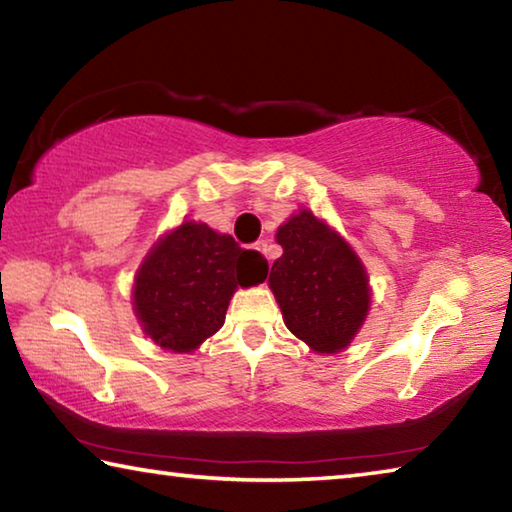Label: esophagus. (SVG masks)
<instances>
[{
  "instance_id": "esophagus-1",
  "label": "esophagus",
  "mask_w": 512,
  "mask_h": 512,
  "mask_svg": "<svg viewBox=\"0 0 512 512\" xmlns=\"http://www.w3.org/2000/svg\"><path fill=\"white\" fill-rule=\"evenodd\" d=\"M255 250H257L259 255H264V257L268 259V264H271V257H268V244H266V241H257V244H255Z\"/></svg>"
}]
</instances>
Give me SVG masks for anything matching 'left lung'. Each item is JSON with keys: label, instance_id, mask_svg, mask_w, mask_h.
Segmentation results:
<instances>
[{"label": "left lung", "instance_id": "left-lung-1", "mask_svg": "<svg viewBox=\"0 0 512 512\" xmlns=\"http://www.w3.org/2000/svg\"><path fill=\"white\" fill-rule=\"evenodd\" d=\"M282 257L268 275L284 325L318 354L348 348L370 311L368 271L327 221L302 207L275 232Z\"/></svg>", "mask_w": 512, "mask_h": 512}]
</instances>
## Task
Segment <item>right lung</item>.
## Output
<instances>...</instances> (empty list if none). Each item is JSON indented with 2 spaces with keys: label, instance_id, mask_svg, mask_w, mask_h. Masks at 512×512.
Instances as JSON below:
<instances>
[{
  "label": "right lung",
  "instance_id": "obj_1",
  "mask_svg": "<svg viewBox=\"0 0 512 512\" xmlns=\"http://www.w3.org/2000/svg\"><path fill=\"white\" fill-rule=\"evenodd\" d=\"M268 273L257 250L201 221L164 232L142 259L133 282V309L142 332L162 350L189 354L225 323L239 287H255Z\"/></svg>",
  "mask_w": 512,
  "mask_h": 512
}]
</instances>
